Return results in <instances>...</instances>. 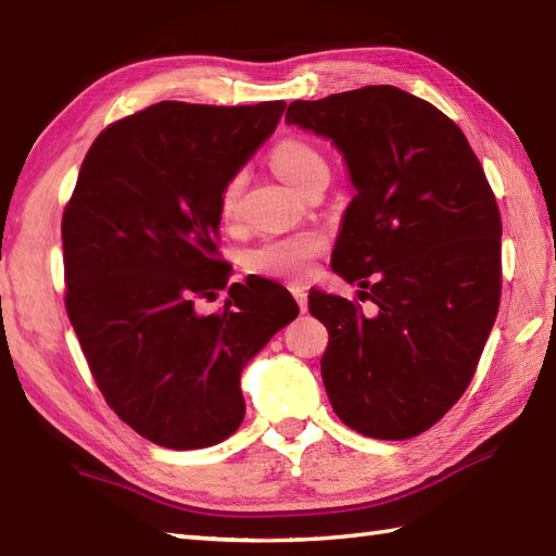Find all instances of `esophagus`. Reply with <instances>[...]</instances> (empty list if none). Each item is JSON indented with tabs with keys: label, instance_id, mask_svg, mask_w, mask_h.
Listing matches in <instances>:
<instances>
[{
	"label": "esophagus",
	"instance_id": "esophagus-1",
	"mask_svg": "<svg viewBox=\"0 0 556 556\" xmlns=\"http://www.w3.org/2000/svg\"><path fill=\"white\" fill-rule=\"evenodd\" d=\"M291 293H293V299H296L299 308H301L303 313L308 311V291H305L303 287H291Z\"/></svg>",
	"mask_w": 556,
	"mask_h": 556
}]
</instances>
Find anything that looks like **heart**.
<instances>
[{
	"mask_svg": "<svg viewBox=\"0 0 556 556\" xmlns=\"http://www.w3.org/2000/svg\"><path fill=\"white\" fill-rule=\"evenodd\" d=\"M271 167L277 169L281 179L299 188L301 193L315 176L327 174V162L320 155V150L299 138H287L275 146V150H271ZM243 181V174H236L222 188L219 215L224 222H233L239 217ZM323 248L325 239L317 231H301L293 236H281V239H267L245 253V269L265 277L301 281L311 277L315 257L323 253Z\"/></svg>",
	"mask_w": 556,
	"mask_h": 556,
	"instance_id": "obj_1",
	"label": "heart"
}]
</instances>
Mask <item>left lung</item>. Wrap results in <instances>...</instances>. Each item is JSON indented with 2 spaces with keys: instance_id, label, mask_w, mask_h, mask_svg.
Here are the masks:
<instances>
[{
  "instance_id": "left-lung-1",
  "label": "left lung",
  "mask_w": 556,
  "mask_h": 556,
  "mask_svg": "<svg viewBox=\"0 0 556 556\" xmlns=\"http://www.w3.org/2000/svg\"><path fill=\"white\" fill-rule=\"evenodd\" d=\"M287 124L332 140L346 162L356 195L332 269L377 305L365 315L332 293L308 299L329 332L327 396L356 432L408 440L466 392L492 332L502 291L497 200L460 128L401 88L296 100Z\"/></svg>"
}]
</instances>
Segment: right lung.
<instances>
[{"label": "right lung", "instance_id": "1", "mask_svg": "<svg viewBox=\"0 0 556 556\" xmlns=\"http://www.w3.org/2000/svg\"><path fill=\"white\" fill-rule=\"evenodd\" d=\"M287 102H157L104 128L62 219L66 313L100 392L160 446L203 448L239 430L241 372L296 320L291 293L251 275L224 313L219 193L275 134Z\"/></svg>", "mask_w": 556, "mask_h": 556}]
</instances>
